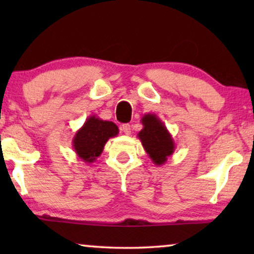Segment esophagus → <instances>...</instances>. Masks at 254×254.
Here are the masks:
<instances>
[{
    "label": "esophagus",
    "instance_id": "34e87169",
    "mask_svg": "<svg viewBox=\"0 0 254 254\" xmlns=\"http://www.w3.org/2000/svg\"><path fill=\"white\" fill-rule=\"evenodd\" d=\"M120 129L124 134L129 135L130 134V125L129 124H125V125H123V126H121Z\"/></svg>",
    "mask_w": 254,
    "mask_h": 254
}]
</instances>
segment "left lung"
<instances>
[{
    "instance_id": "8db88e82",
    "label": "left lung",
    "mask_w": 254,
    "mask_h": 254,
    "mask_svg": "<svg viewBox=\"0 0 254 254\" xmlns=\"http://www.w3.org/2000/svg\"><path fill=\"white\" fill-rule=\"evenodd\" d=\"M141 123L143 128L138 131L137 137L154 164L163 165L175 152L176 144L172 135L164 123L154 113L144 114Z\"/></svg>"
}]
</instances>
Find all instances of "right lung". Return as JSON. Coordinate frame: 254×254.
<instances>
[{"label":"right lung","mask_w":254,"mask_h":254,"mask_svg":"<svg viewBox=\"0 0 254 254\" xmlns=\"http://www.w3.org/2000/svg\"><path fill=\"white\" fill-rule=\"evenodd\" d=\"M118 133L119 128L112 121L91 116L75 133L72 148L79 159L85 163H92L102 155L106 142L111 137L117 136Z\"/></svg>","instance_id":"1"}]
</instances>
